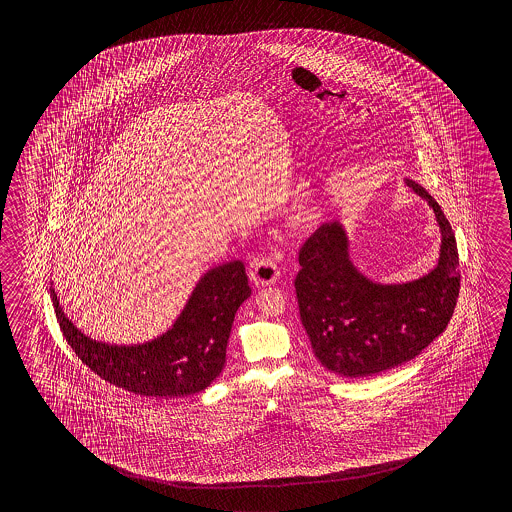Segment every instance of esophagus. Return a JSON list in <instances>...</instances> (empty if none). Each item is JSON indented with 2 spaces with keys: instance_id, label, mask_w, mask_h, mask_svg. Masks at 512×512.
Returning <instances> with one entry per match:
<instances>
[{
  "instance_id": "34e87169",
  "label": "esophagus",
  "mask_w": 512,
  "mask_h": 512,
  "mask_svg": "<svg viewBox=\"0 0 512 512\" xmlns=\"http://www.w3.org/2000/svg\"><path fill=\"white\" fill-rule=\"evenodd\" d=\"M280 276L278 263L272 258H258L251 263V280L256 285H271Z\"/></svg>"
}]
</instances>
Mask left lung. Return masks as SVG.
Wrapping results in <instances>:
<instances>
[{
    "label": "left lung",
    "instance_id": "obj_1",
    "mask_svg": "<svg viewBox=\"0 0 512 512\" xmlns=\"http://www.w3.org/2000/svg\"><path fill=\"white\" fill-rule=\"evenodd\" d=\"M406 185L426 199L441 232L439 260L425 276L373 282L349 258L340 221L322 225L298 254L294 289L302 326L316 359L342 377H368L415 359L454 315L461 282L454 232L423 186L412 179Z\"/></svg>",
    "mask_w": 512,
    "mask_h": 512
}]
</instances>
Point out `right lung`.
<instances>
[{"instance_id": "obj_1", "label": "right lung", "mask_w": 512, "mask_h": 512, "mask_svg": "<svg viewBox=\"0 0 512 512\" xmlns=\"http://www.w3.org/2000/svg\"><path fill=\"white\" fill-rule=\"evenodd\" d=\"M251 296L243 261L205 272L174 326L142 344H108L87 337L69 318L51 285L56 320L78 359L100 379L144 397H186L216 381L227 357L236 311Z\"/></svg>"}]
</instances>
